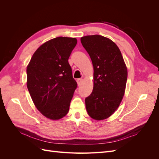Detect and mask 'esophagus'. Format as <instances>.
<instances>
[{
  "mask_svg": "<svg viewBox=\"0 0 159 159\" xmlns=\"http://www.w3.org/2000/svg\"><path fill=\"white\" fill-rule=\"evenodd\" d=\"M82 81H83V80L81 79V78H80V79L77 80V83H78V85L79 86L81 85V83H82Z\"/></svg>",
  "mask_w": 159,
  "mask_h": 159,
  "instance_id": "34e87169",
  "label": "esophagus"
}]
</instances>
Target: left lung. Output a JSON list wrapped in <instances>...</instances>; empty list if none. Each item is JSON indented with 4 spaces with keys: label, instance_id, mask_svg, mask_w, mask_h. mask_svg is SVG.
I'll return each mask as SVG.
<instances>
[{
    "label": "left lung",
    "instance_id": "1",
    "mask_svg": "<svg viewBox=\"0 0 159 159\" xmlns=\"http://www.w3.org/2000/svg\"><path fill=\"white\" fill-rule=\"evenodd\" d=\"M93 66V88L85 99L89 116L95 120L110 117L119 106L125 93L127 69L118 46L100 35L81 38Z\"/></svg>",
    "mask_w": 159,
    "mask_h": 159
}]
</instances>
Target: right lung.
Returning a JSON list of instances; mask_svg holds the SVG:
<instances>
[{"label":"right lung","mask_w":159,"mask_h":159,"mask_svg":"<svg viewBox=\"0 0 159 159\" xmlns=\"http://www.w3.org/2000/svg\"><path fill=\"white\" fill-rule=\"evenodd\" d=\"M75 38L57 37L45 42L27 66V88L34 103L47 118L57 120L68 113L77 82L68 59Z\"/></svg>","instance_id":"1"}]
</instances>
